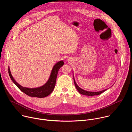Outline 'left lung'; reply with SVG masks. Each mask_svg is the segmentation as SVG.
I'll list each match as a JSON object with an SVG mask.
<instances>
[{
	"instance_id": "1",
	"label": "left lung",
	"mask_w": 132,
	"mask_h": 132,
	"mask_svg": "<svg viewBox=\"0 0 132 132\" xmlns=\"http://www.w3.org/2000/svg\"><path fill=\"white\" fill-rule=\"evenodd\" d=\"M73 80H74V83H75V86L76 87V89H77V90L78 91V92L81 94H83V95H87V96H94V95H100L101 94H102V93H103L104 92H105V91H106L107 89H106V90H104L103 91H100V92H89V91H85L82 89H81L80 87H79L77 84H76V82H75V80L73 78Z\"/></svg>"
}]
</instances>
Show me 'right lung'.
Returning <instances> with one entry per match:
<instances>
[{"mask_svg":"<svg viewBox=\"0 0 132 132\" xmlns=\"http://www.w3.org/2000/svg\"><path fill=\"white\" fill-rule=\"evenodd\" d=\"M64 65V62L61 61L56 63L53 67L50 77L47 81V82L43 86L38 87V88L34 89H29L27 87H23L22 86L19 84L13 79V77L10 72L9 67L8 68V72L9 76L13 82V83L16 85L18 88L24 93L25 94L31 96L35 97L38 98L45 97L49 95H50L53 91L56 83V80L57 78V75L60 68Z\"/></svg>","mask_w":132,"mask_h":132,"instance_id":"1","label":"right lung"}]
</instances>
